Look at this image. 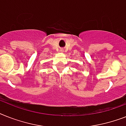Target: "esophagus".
Wrapping results in <instances>:
<instances>
[{"instance_id":"obj_1","label":"esophagus","mask_w":126,"mask_h":126,"mask_svg":"<svg viewBox=\"0 0 126 126\" xmlns=\"http://www.w3.org/2000/svg\"><path fill=\"white\" fill-rule=\"evenodd\" d=\"M60 51H61V52H63V49L61 48V49H60Z\"/></svg>"}]
</instances>
